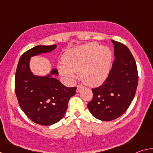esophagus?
Returning <instances> with one entry per match:
<instances>
[{"label": "esophagus", "mask_w": 153, "mask_h": 153, "mask_svg": "<svg viewBox=\"0 0 153 153\" xmlns=\"http://www.w3.org/2000/svg\"><path fill=\"white\" fill-rule=\"evenodd\" d=\"M82 88H83V86H80V85H77V92H79L80 90L82 89Z\"/></svg>", "instance_id": "34e87169"}]
</instances>
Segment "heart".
<instances>
[{"instance_id": "1", "label": "heart", "mask_w": 153, "mask_h": 153, "mask_svg": "<svg viewBox=\"0 0 153 153\" xmlns=\"http://www.w3.org/2000/svg\"><path fill=\"white\" fill-rule=\"evenodd\" d=\"M112 53L108 47L90 42L67 52L64 65L59 66L60 73L69 79L81 73L83 81L90 86H97L105 81L110 71Z\"/></svg>"}]
</instances>
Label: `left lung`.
I'll list each match as a JSON object with an SVG mask.
<instances>
[{
	"mask_svg": "<svg viewBox=\"0 0 153 153\" xmlns=\"http://www.w3.org/2000/svg\"><path fill=\"white\" fill-rule=\"evenodd\" d=\"M111 42L115 56L112 67L101 86L92 89L93 97L88 104L94 117L105 121L115 120L126 112L138 82L136 63L130 51L122 43Z\"/></svg>",
	"mask_w": 153,
	"mask_h": 153,
	"instance_id": "1",
	"label": "left lung"
}]
</instances>
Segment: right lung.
<instances>
[{
    "instance_id": "add662e5",
    "label": "right lung",
    "mask_w": 153,
    "mask_h": 153,
    "mask_svg": "<svg viewBox=\"0 0 153 153\" xmlns=\"http://www.w3.org/2000/svg\"><path fill=\"white\" fill-rule=\"evenodd\" d=\"M56 45L36 46L23 54L15 76V90L21 108L31 120L42 126H50L60 121L65 113L68 102L76 94V87L65 86L51 77L56 69L46 77L33 75L29 67L31 56L48 53Z\"/></svg>"
}]
</instances>
